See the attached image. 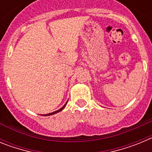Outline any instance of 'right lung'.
Masks as SVG:
<instances>
[{"label": "right lung", "instance_id": "obj_1", "mask_svg": "<svg viewBox=\"0 0 152 152\" xmlns=\"http://www.w3.org/2000/svg\"><path fill=\"white\" fill-rule=\"evenodd\" d=\"M67 103H68V101H67L66 103H65V104H64V105L63 106V107H61V109H59V110H58L55 111V112H53V113H48V114H44V115H42V116H50V115H53V114H56V113H57L60 112V111H61V110H62L63 109H64V107H65V106H66Z\"/></svg>", "mask_w": 152, "mask_h": 152}]
</instances>
